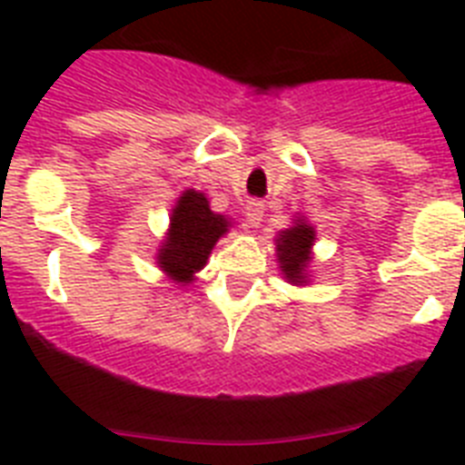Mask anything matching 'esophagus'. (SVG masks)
Wrapping results in <instances>:
<instances>
[{
  "instance_id": "obj_1",
  "label": "esophagus",
  "mask_w": 465,
  "mask_h": 465,
  "mask_svg": "<svg viewBox=\"0 0 465 465\" xmlns=\"http://www.w3.org/2000/svg\"><path fill=\"white\" fill-rule=\"evenodd\" d=\"M244 216H246V221H249V225H252V228H258V225H261V221H262V204L261 203H249V204H246V209H244Z\"/></svg>"
}]
</instances>
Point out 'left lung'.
<instances>
[{"label": "left lung", "instance_id": "8db88e82", "mask_svg": "<svg viewBox=\"0 0 465 465\" xmlns=\"http://www.w3.org/2000/svg\"><path fill=\"white\" fill-rule=\"evenodd\" d=\"M316 242V230L305 216H295L293 225L279 230L274 237L277 246V262L283 279L293 286H307L310 283V268L314 261L312 246Z\"/></svg>", "mask_w": 465, "mask_h": 465}]
</instances>
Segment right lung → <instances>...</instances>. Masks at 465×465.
Listing matches in <instances>:
<instances>
[{"label": "right lung", "instance_id": "obj_1", "mask_svg": "<svg viewBox=\"0 0 465 465\" xmlns=\"http://www.w3.org/2000/svg\"><path fill=\"white\" fill-rule=\"evenodd\" d=\"M232 221L223 213L212 212L204 193L186 188L176 197L170 213V228L155 253L158 268L179 286L195 282V274L207 265L212 249L228 230Z\"/></svg>", "mask_w": 465, "mask_h": 465}]
</instances>
